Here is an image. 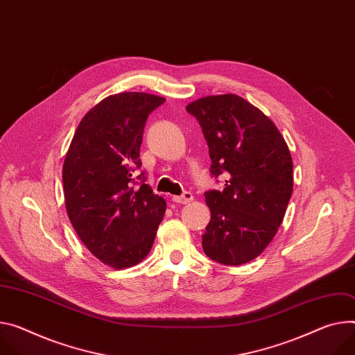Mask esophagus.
Returning a JSON list of instances; mask_svg holds the SVG:
<instances>
[{
	"label": "esophagus",
	"instance_id": "esophagus-1",
	"mask_svg": "<svg viewBox=\"0 0 355 355\" xmlns=\"http://www.w3.org/2000/svg\"><path fill=\"white\" fill-rule=\"evenodd\" d=\"M192 200H194V197H192L191 192H184V194L180 197H173V201L177 204H188Z\"/></svg>",
	"mask_w": 355,
	"mask_h": 355
}]
</instances>
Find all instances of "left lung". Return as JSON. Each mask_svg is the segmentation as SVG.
<instances>
[{
    "instance_id": "obj_1",
    "label": "left lung",
    "mask_w": 355,
    "mask_h": 355,
    "mask_svg": "<svg viewBox=\"0 0 355 355\" xmlns=\"http://www.w3.org/2000/svg\"><path fill=\"white\" fill-rule=\"evenodd\" d=\"M208 143L211 174H227L223 191L205 192L211 220L202 248L212 261L239 266L275 238L293 192V161L275 123L238 94L191 102Z\"/></svg>"
}]
</instances>
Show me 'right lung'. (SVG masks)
Returning <instances> with one entry per match:
<instances>
[{
  "label": "right lung",
  "instance_id": "1",
  "mask_svg": "<svg viewBox=\"0 0 355 355\" xmlns=\"http://www.w3.org/2000/svg\"><path fill=\"white\" fill-rule=\"evenodd\" d=\"M166 102L143 92H121L80 120L63 161L69 220L93 256L116 270L140 263L151 250L166 201L135 171L148 114ZM143 180V174L137 177Z\"/></svg>",
  "mask_w": 355,
  "mask_h": 355
}]
</instances>
